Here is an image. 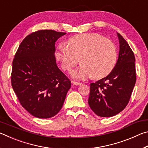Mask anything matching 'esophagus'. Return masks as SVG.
<instances>
[{
  "instance_id": "obj_1",
  "label": "esophagus",
  "mask_w": 148,
  "mask_h": 148,
  "mask_svg": "<svg viewBox=\"0 0 148 148\" xmlns=\"http://www.w3.org/2000/svg\"><path fill=\"white\" fill-rule=\"evenodd\" d=\"M72 84H73L74 85H76V86H80V85H82V83H80V82H77L75 81L72 82Z\"/></svg>"
}]
</instances>
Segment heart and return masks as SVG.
I'll list each match as a JSON object with an SVG mask.
<instances>
[{
	"label": "heart",
	"instance_id": "b5f03b06",
	"mask_svg": "<svg viewBox=\"0 0 148 148\" xmlns=\"http://www.w3.org/2000/svg\"><path fill=\"white\" fill-rule=\"evenodd\" d=\"M66 43L57 46L56 57L66 71H71L80 61L81 66L71 73L74 79H83L90 76L94 79L102 78L115 67L117 47L113 42L101 34H77L69 38Z\"/></svg>",
	"mask_w": 148,
	"mask_h": 148
}]
</instances>
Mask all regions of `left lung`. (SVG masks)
<instances>
[{
    "label": "left lung",
    "mask_w": 148,
    "mask_h": 148,
    "mask_svg": "<svg viewBox=\"0 0 148 148\" xmlns=\"http://www.w3.org/2000/svg\"><path fill=\"white\" fill-rule=\"evenodd\" d=\"M119 57L112 71L104 78L90 84L88 103L95 114L112 117L128 104L136 80L135 57L126 40L117 33Z\"/></svg>",
    "instance_id": "1"
}]
</instances>
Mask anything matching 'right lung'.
<instances>
[{"instance_id": "1", "label": "right lung", "mask_w": 148, "mask_h": 148, "mask_svg": "<svg viewBox=\"0 0 148 148\" xmlns=\"http://www.w3.org/2000/svg\"><path fill=\"white\" fill-rule=\"evenodd\" d=\"M65 34L53 30L32 32L20 44L12 62V88L21 106L38 118L56 116L71 87L54 56L56 42Z\"/></svg>"}]
</instances>
